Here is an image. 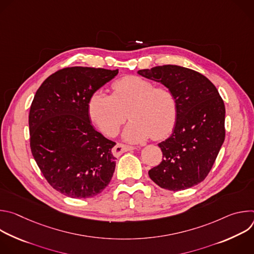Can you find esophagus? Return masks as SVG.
Listing matches in <instances>:
<instances>
[{
    "label": "esophagus",
    "mask_w": 254,
    "mask_h": 254,
    "mask_svg": "<svg viewBox=\"0 0 254 254\" xmlns=\"http://www.w3.org/2000/svg\"><path fill=\"white\" fill-rule=\"evenodd\" d=\"M135 148L134 147H131V146H127V144H124V143H117L115 148L113 149V154L116 156V157H119L121 156L122 154L126 153V152H128V151H132L134 150Z\"/></svg>",
    "instance_id": "1"
}]
</instances>
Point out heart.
I'll list each match as a JSON object with an SVG mask.
<instances>
[{"instance_id": "1", "label": "heart", "mask_w": 254, "mask_h": 254, "mask_svg": "<svg viewBox=\"0 0 254 254\" xmlns=\"http://www.w3.org/2000/svg\"><path fill=\"white\" fill-rule=\"evenodd\" d=\"M113 93L93 92L88 100L90 120L106 135L115 136L127 120L123 136L129 142H140L152 136L160 139L174 128L178 101L167 86H155L147 78L129 75L114 82Z\"/></svg>"}]
</instances>
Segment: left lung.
<instances>
[{
  "label": "left lung",
  "mask_w": 254,
  "mask_h": 254,
  "mask_svg": "<svg viewBox=\"0 0 254 254\" xmlns=\"http://www.w3.org/2000/svg\"><path fill=\"white\" fill-rule=\"evenodd\" d=\"M171 88L178 101L172 134L158 146L163 153L150 178L163 189L191 188L207 177L225 138V106L215 85L199 72L178 65L138 70Z\"/></svg>",
  "instance_id": "8db88e82"
}]
</instances>
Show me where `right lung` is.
Instances as JSON below:
<instances>
[{
	"instance_id": "add662e5",
	"label": "right lung",
	"mask_w": 254,
	"mask_h": 254,
	"mask_svg": "<svg viewBox=\"0 0 254 254\" xmlns=\"http://www.w3.org/2000/svg\"><path fill=\"white\" fill-rule=\"evenodd\" d=\"M118 73V69L67 67L36 91L29 114L31 152L51 187L67 197L96 196L113 178L116 142L91 126L87 104Z\"/></svg>"
}]
</instances>
